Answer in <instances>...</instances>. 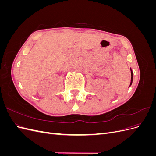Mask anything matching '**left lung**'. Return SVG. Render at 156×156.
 <instances>
[{
  "label": "left lung",
  "instance_id": "1",
  "mask_svg": "<svg viewBox=\"0 0 156 156\" xmlns=\"http://www.w3.org/2000/svg\"><path fill=\"white\" fill-rule=\"evenodd\" d=\"M131 69V83H130V85L129 87L132 84V83H133V71L131 70V68H130Z\"/></svg>",
  "mask_w": 156,
  "mask_h": 156
}]
</instances>
